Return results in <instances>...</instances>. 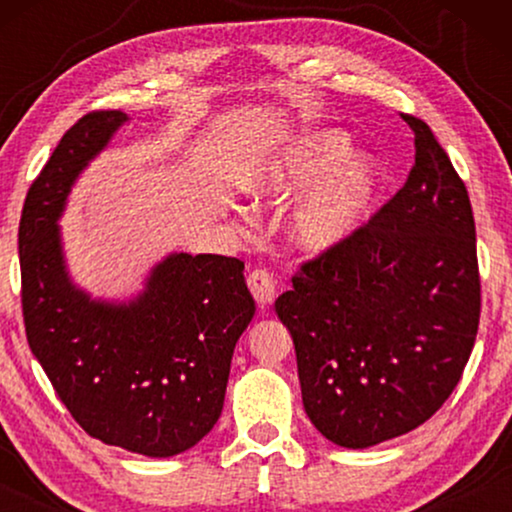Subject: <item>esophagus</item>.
<instances>
[{
	"label": "esophagus",
	"mask_w": 512,
	"mask_h": 512,
	"mask_svg": "<svg viewBox=\"0 0 512 512\" xmlns=\"http://www.w3.org/2000/svg\"><path fill=\"white\" fill-rule=\"evenodd\" d=\"M247 284H249L251 296L256 298L258 305L261 307L272 305V300H275V279H272L268 270H251L247 277Z\"/></svg>",
	"instance_id": "esophagus-1"
}]
</instances>
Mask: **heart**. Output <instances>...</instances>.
I'll list each match as a JSON object with an SVG mask.
<instances>
[{
  "mask_svg": "<svg viewBox=\"0 0 512 512\" xmlns=\"http://www.w3.org/2000/svg\"><path fill=\"white\" fill-rule=\"evenodd\" d=\"M349 139L338 130L310 132L279 146L247 174L244 191L256 202L289 200L319 173L291 214V237L310 254L340 247L366 219L377 172L366 158H348Z\"/></svg>",
  "mask_w": 512,
  "mask_h": 512,
  "instance_id": "b5f03b06",
  "label": "heart"
}]
</instances>
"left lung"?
Segmentation results:
<instances>
[{
    "label": "left lung",
    "instance_id": "1",
    "mask_svg": "<svg viewBox=\"0 0 512 512\" xmlns=\"http://www.w3.org/2000/svg\"><path fill=\"white\" fill-rule=\"evenodd\" d=\"M405 186L340 247L303 263L275 312L296 347L321 436L366 450L436 415L480 321L475 221L464 181L415 116Z\"/></svg>",
    "mask_w": 512,
    "mask_h": 512
}]
</instances>
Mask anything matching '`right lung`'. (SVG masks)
Masks as SVG:
<instances>
[{"mask_svg":"<svg viewBox=\"0 0 512 512\" xmlns=\"http://www.w3.org/2000/svg\"><path fill=\"white\" fill-rule=\"evenodd\" d=\"M130 116L93 111L65 132L25 198L18 230L25 333L81 429L144 457L198 445L221 417L230 361L256 305L240 258L170 254L130 300L74 284L60 216L81 172Z\"/></svg>","mask_w":512,"mask_h":512,"instance_id":"obj_1","label":"right lung"}]
</instances>
